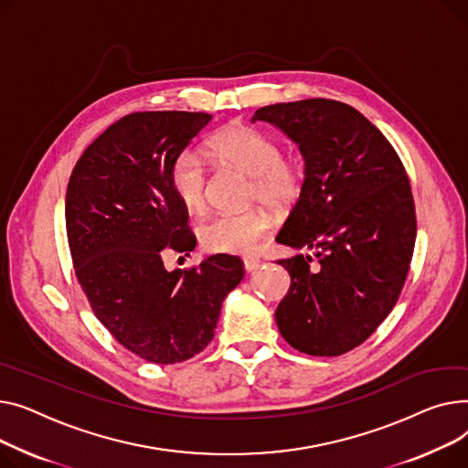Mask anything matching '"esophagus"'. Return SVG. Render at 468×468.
I'll return each mask as SVG.
<instances>
[{
	"mask_svg": "<svg viewBox=\"0 0 468 468\" xmlns=\"http://www.w3.org/2000/svg\"><path fill=\"white\" fill-rule=\"evenodd\" d=\"M261 264H262V261L257 259V257H247V259H243V268H245V271H253V270H257Z\"/></svg>",
	"mask_w": 468,
	"mask_h": 468,
	"instance_id": "obj_1",
	"label": "esophagus"
}]
</instances>
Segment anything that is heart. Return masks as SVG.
I'll return each mask as SVG.
<instances>
[{
    "mask_svg": "<svg viewBox=\"0 0 468 468\" xmlns=\"http://www.w3.org/2000/svg\"><path fill=\"white\" fill-rule=\"evenodd\" d=\"M211 151L230 166L251 177L250 200L271 209L289 207L302 190V172L294 162L282 158V147L270 135L232 124L217 132ZM170 186L177 202L188 211H200L206 200V166L198 153L181 151L170 168ZM270 217L262 209L215 215L200 227L204 250L211 253H251L270 234Z\"/></svg>",
    "mask_w": 468,
    "mask_h": 468,
    "instance_id": "obj_1",
    "label": "heart"
}]
</instances>
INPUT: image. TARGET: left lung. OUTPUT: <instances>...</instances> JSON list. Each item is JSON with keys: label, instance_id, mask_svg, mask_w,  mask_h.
<instances>
[{"label": "left lung", "instance_id": "left-lung-1", "mask_svg": "<svg viewBox=\"0 0 468 468\" xmlns=\"http://www.w3.org/2000/svg\"><path fill=\"white\" fill-rule=\"evenodd\" d=\"M282 130L304 158V183L278 241L312 250L278 261L291 287L276 310L298 351L342 355L389 315L416 243V209L402 162L365 115L336 100L273 103L251 122Z\"/></svg>", "mask_w": 468, "mask_h": 468}]
</instances>
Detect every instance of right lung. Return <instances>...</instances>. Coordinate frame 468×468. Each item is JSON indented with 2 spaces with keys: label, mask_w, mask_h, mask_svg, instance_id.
<instances>
[{
  "label": "right lung",
  "mask_w": 468,
  "mask_h": 468,
  "mask_svg": "<svg viewBox=\"0 0 468 468\" xmlns=\"http://www.w3.org/2000/svg\"><path fill=\"white\" fill-rule=\"evenodd\" d=\"M209 121L186 112L126 115L80 154L68 183L75 276L107 331L154 365L186 361L213 340L223 300L245 273L229 255L174 271L162 262L166 250L197 245L170 168Z\"/></svg>",
  "instance_id": "add662e5"
}]
</instances>
